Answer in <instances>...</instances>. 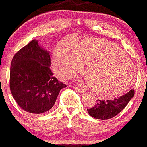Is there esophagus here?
I'll return each mask as SVG.
<instances>
[{
  "label": "esophagus",
  "mask_w": 147,
  "mask_h": 147,
  "mask_svg": "<svg viewBox=\"0 0 147 147\" xmlns=\"http://www.w3.org/2000/svg\"><path fill=\"white\" fill-rule=\"evenodd\" d=\"M73 88H74V89H75L76 91L79 92V93H84V89L82 88H78V87H74Z\"/></svg>",
  "instance_id": "esophagus-1"
}]
</instances>
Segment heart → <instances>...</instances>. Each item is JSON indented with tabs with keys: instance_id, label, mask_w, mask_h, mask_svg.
<instances>
[{
	"instance_id": "heart-1",
	"label": "heart",
	"mask_w": 147,
	"mask_h": 147,
	"mask_svg": "<svg viewBox=\"0 0 147 147\" xmlns=\"http://www.w3.org/2000/svg\"><path fill=\"white\" fill-rule=\"evenodd\" d=\"M56 67L63 76L71 77L88 64L86 78L96 93L113 96L126 91L135 79V66L117 45L105 39L88 38L78 43L72 38L57 45Z\"/></svg>"
}]
</instances>
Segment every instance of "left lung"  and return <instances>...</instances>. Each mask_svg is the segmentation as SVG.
<instances>
[{"instance_id":"1","label":"left lung","mask_w":147,"mask_h":147,"mask_svg":"<svg viewBox=\"0 0 147 147\" xmlns=\"http://www.w3.org/2000/svg\"><path fill=\"white\" fill-rule=\"evenodd\" d=\"M134 95V91L131 89L126 93L112 100H97L98 102L93 108L87 109V110L89 115L95 119L101 120L111 119L125 108Z\"/></svg>"}]
</instances>
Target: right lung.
<instances>
[{
  "instance_id": "add662e5",
  "label": "right lung",
  "mask_w": 147,
  "mask_h": 147,
  "mask_svg": "<svg viewBox=\"0 0 147 147\" xmlns=\"http://www.w3.org/2000/svg\"><path fill=\"white\" fill-rule=\"evenodd\" d=\"M51 54L32 40L12 59L9 86L18 105L32 113H43L54 106L61 89L66 85L59 82L50 69Z\"/></svg>"
}]
</instances>
